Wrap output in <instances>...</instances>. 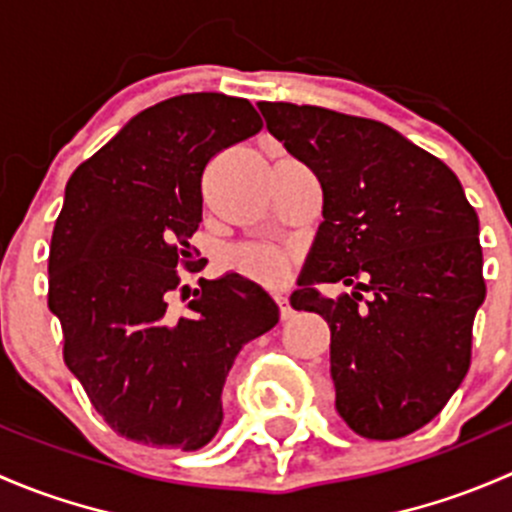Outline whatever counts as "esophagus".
Here are the masks:
<instances>
[{"label": "esophagus", "instance_id": "esophagus-1", "mask_svg": "<svg viewBox=\"0 0 512 512\" xmlns=\"http://www.w3.org/2000/svg\"><path fill=\"white\" fill-rule=\"evenodd\" d=\"M275 302H277V309H280V317H282V319L292 317V304H289L287 297H282V294H277Z\"/></svg>", "mask_w": 512, "mask_h": 512}]
</instances>
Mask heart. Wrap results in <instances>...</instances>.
Here are the masks:
<instances>
[{
  "label": "heart",
  "mask_w": 512,
  "mask_h": 512,
  "mask_svg": "<svg viewBox=\"0 0 512 512\" xmlns=\"http://www.w3.org/2000/svg\"><path fill=\"white\" fill-rule=\"evenodd\" d=\"M223 267L227 272L257 282L262 287H282L292 275L294 255L285 247L265 245V242H250L237 245L223 255Z\"/></svg>",
  "instance_id": "obj_1"
}]
</instances>
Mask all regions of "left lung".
<instances>
[{
	"instance_id": "1",
	"label": "left lung",
	"mask_w": 512,
	"mask_h": 512,
	"mask_svg": "<svg viewBox=\"0 0 512 512\" xmlns=\"http://www.w3.org/2000/svg\"><path fill=\"white\" fill-rule=\"evenodd\" d=\"M267 131L314 170L324 223L292 307L327 319L337 411L374 441L441 414L471 366L485 299L478 215L443 160L379 121L260 101ZM344 281L332 300L316 289Z\"/></svg>"
}]
</instances>
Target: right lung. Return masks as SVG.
<instances>
[{"label": "right lung", "instance_id": "obj_1", "mask_svg": "<svg viewBox=\"0 0 512 512\" xmlns=\"http://www.w3.org/2000/svg\"><path fill=\"white\" fill-rule=\"evenodd\" d=\"M247 98L183 94L126 123L74 170L49 247V309L64 361L103 421L136 443L198 451L223 423L235 356L280 309L245 277L200 280L183 312L178 267L198 262L203 173L260 133Z\"/></svg>", "mask_w": 512, "mask_h": 512}]
</instances>
